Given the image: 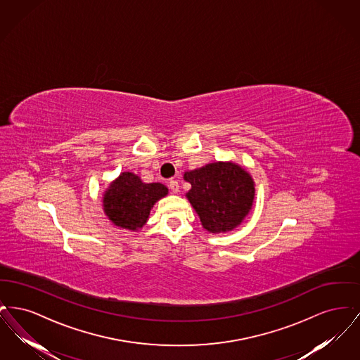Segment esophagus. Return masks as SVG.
Segmentation results:
<instances>
[{
    "mask_svg": "<svg viewBox=\"0 0 360 360\" xmlns=\"http://www.w3.org/2000/svg\"><path fill=\"white\" fill-rule=\"evenodd\" d=\"M169 188L172 190V193H178L179 191V184L175 181V179H172L170 182H169Z\"/></svg>",
    "mask_w": 360,
    "mask_h": 360,
    "instance_id": "obj_1",
    "label": "esophagus"
}]
</instances>
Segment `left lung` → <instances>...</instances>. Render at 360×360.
Instances as JSON below:
<instances>
[{"label": "left lung", "instance_id": "1", "mask_svg": "<svg viewBox=\"0 0 360 360\" xmlns=\"http://www.w3.org/2000/svg\"><path fill=\"white\" fill-rule=\"evenodd\" d=\"M184 179L191 185L186 198L210 233L233 231L254 204V178L235 162L207 163L185 172Z\"/></svg>", "mask_w": 360, "mask_h": 360}]
</instances>
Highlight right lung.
I'll return each instance as SVG.
<instances>
[{
  "label": "right lung",
  "instance_id": "1",
  "mask_svg": "<svg viewBox=\"0 0 360 360\" xmlns=\"http://www.w3.org/2000/svg\"><path fill=\"white\" fill-rule=\"evenodd\" d=\"M167 194L163 184H146L134 172H121L103 191V213L116 226L139 231L148 221L155 204Z\"/></svg>",
  "mask_w": 360,
  "mask_h": 360
}]
</instances>
